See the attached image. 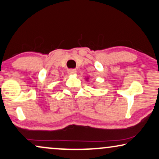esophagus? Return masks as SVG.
Instances as JSON below:
<instances>
[{
	"mask_svg": "<svg viewBox=\"0 0 159 159\" xmlns=\"http://www.w3.org/2000/svg\"><path fill=\"white\" fill-rule=\"evenodd\" d=\"M77 72V71L75 70V69H70L68 70V73L69 75H73V74H75Z\"/></svg>",
	"mask_w": 159,
	"mask_h": 159,
	"instance_id": "obj_1",
	"label": "esophagus"
}]
</instances>
